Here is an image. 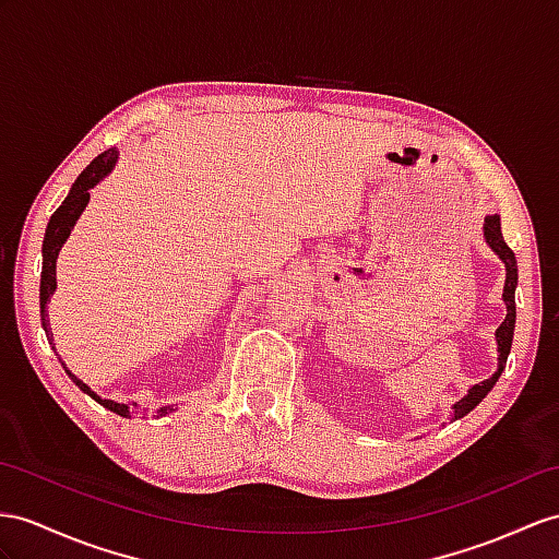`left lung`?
Here are the masks:
<instances>
[{
  "instance_id": "obj_1",
  "label": "left lung",
  "mask_w": 559,
  "mask_h": 559,
  "mask_svg": "<svg viewBox=\"0 0 559 559\" xmlns=\"http://www.w3.org/2000/svg\"><path fill=\"white\" fill-rule=\"evenodd\" d=\"M484 239L491 251L500 258L502 265H506V287H502V301H506L508 308V316L502 320V324L496 330V344H498V370L484 379V382L474 384L467 396H462L455 405H453V419L465 417L467 413H472L476 405H479L486 396L488 391H491L498 382V377L506 370V362L510 356V348H512V336H514V320H516V306H514V289H516V258L512 253V249L502 239V229H500V215H486L484 217Z\"/></svg>"
}]
</instances>
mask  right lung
<instances>
[{
  "mask_svg": "<svg viewBox=\"0 0 559 559\" xmlns=\"http://www.w3.org/2000/svg\"><path fill=\"white\" fill-rule=\"evenodd\" d=\"M116 160H118V148H108V152H104V154L94 158L90 166L78 175V180L73 182L71 192H68V197L63 199L61 206L53 211V215L49 217V225L45 229V241H43V277H39V316H43V326H45L49 342H51V334H49V320H47V301L51 298V294L57 292V258H59V251L66 243V239L71 237L75 223L80 221V215H83V211L87 209L90 189L97 187L104 180V177L116 168ZM66 374L73 379V384L80 391L87 393V396L97 401L99 405H104L106 411H111V413H116L120 417H128V419L138 415V403H116V401L102 399L99 393H94L85 382H80V379L71 370H68V367H66ZM173 411H175L173 405H163L158 413L168 415Z\"/></svg>",
  "mask_w": 559,
  "mask_h": 559,
  "instance_id": "add662e5",
  "label": "right lung"
}]
</instances>
